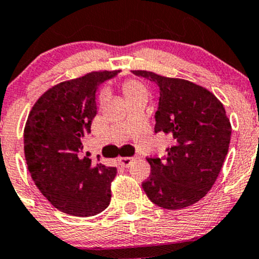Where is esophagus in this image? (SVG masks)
<instances>
[{"label": "esophagus", "mask_w": 259, "mask_h": 259, "mask_svg": "<svg viewBox=\"0 0 259 259\" xmlns=\"http://www.w3.org/2000/svg\"><path fill=\"white\" fill-rule=\"evenodd\" d=\"M136 161V157H119L118 162L123 167H130Z\"/></svg>", "instance_id": "obj_1"}]
</instances>
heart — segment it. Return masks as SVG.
I'll use <instances>...</instances> for the list:
<instances>
[{
  "label": "heart",
  "mask_w": 259,
  "mask_h": 259,
  "mask_svg": "<svg viewBox=\"0 0 259 259\" xmlns=\"http://www.w3.org/2000/svg\"><path fill=\"white\" fill-rule=\"evenodd\" d=\"M122 91L126 97V100L130 103L135 102V101H147L149 96V91L145 83L140 79L128 78L122 83ZM107 98V92L102 91L100 93V102H105Z\"/></svg>",
  "instance_id": "heart-1"
}]
</instances>
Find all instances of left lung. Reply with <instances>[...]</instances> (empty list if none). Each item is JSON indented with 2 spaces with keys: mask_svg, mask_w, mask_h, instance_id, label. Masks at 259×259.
I'll return each mask as SVG.
<instances>
[{
  "mask_svg": "<svg viewBox=\"0 0 259 259\" xmlns=\"http://www.w3.org/2000/svg\"><path fill=\"white\" fill-rule=\"evenodd\" d=\"M132 72L158 84L154 132L172 137L163 159L147 158L151 175L143 191L162 208L194 204L214 185L227 156L232 126L225 107L212 92L187 79Z\"/></svg>",
  "mask_w": 259,
  "mask_h": 259,
  "instance_id": "8db88e82",
  "label": "left lung"
}]
</instances>
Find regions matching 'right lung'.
<instances>
[{"mask_svg": "<svg viewBox=\"0 0 259 259\" xmlns=\"http://www.w3.org/2000/svg\"><path fill=\"white\" fill-rule=\"evenodd\" d=\"M119 71H92L47 90L28 114L23 131L25 158L34 185L55 208L91 217L111 201L116 167L92 163L82 138L97 113L96 91Z\"/></svg>", "mask_w": 259, "mask_h": 259, "instance_id": "1", "label": "right lung"}]
</instances>
